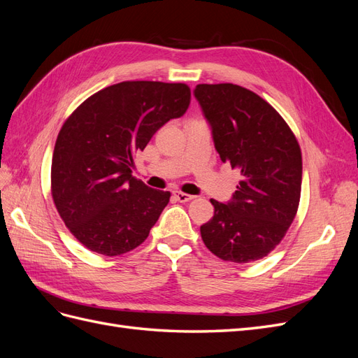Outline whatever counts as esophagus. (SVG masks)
<instances>
[{
  "mask_svg": "<svg viewBox=\"0 0 358 358\" xmlns=\"http://www.w3.org/2000/svg\"><path fill=\"white\" fill-rule=\"evenodd\" d=\"M173 196H175V199L178 201H180V203H187V201L194 199V196H191V194H185V192H182V191H175V192H173Z\"/></svg>",
  "mask_w": 358,
  "mask_h": 358,
  "instance_id": "34e87169",
  "label": "esophagus"
}]
</instances>
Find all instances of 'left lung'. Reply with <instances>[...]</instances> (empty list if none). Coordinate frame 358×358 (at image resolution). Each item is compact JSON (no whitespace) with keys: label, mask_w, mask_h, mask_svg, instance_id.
<instances>
[{"label":"left lung","mask_w":358,"mask_h":358,"mask_svg":"<svg viewBox=\"0 0 358 358\" xmlns=\"http://www.w3.org/2000/svg\"><path fill=\"white\" fill-rule=\"evenodd\" d=\"M194 95L212 128L221 161L242 176L229 203L210 200L215 213L200 227L201 239L224 262H255L284 239L297 213L299 142L272 106L239 85L201 83Z\"/></svg>","instance_id":"left-lung-1"}]
</instances>
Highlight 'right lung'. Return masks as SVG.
I'll return each mask as SVG.
<instances>
[{"instance_id":"1","label":"right lung","mask_w":358,"mask_h":358,"mask_svg":"<svg viewBox=\"0 0 358 358\" xmlns=\"http://www.w3.org/2000/svg\"><path fill=\"white\" fill-rule=\"evenodd\" d=\"M189 101L185 83L128 80L95 92L64 122L52 157V197L90 251L115 257L146 241L170 192L136 179L133 158Z\"/></svg>"}]
</instances>
